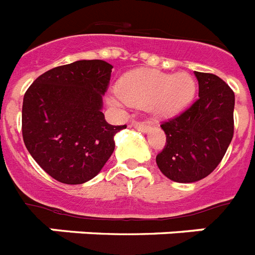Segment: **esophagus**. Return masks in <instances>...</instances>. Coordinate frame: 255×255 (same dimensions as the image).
Instances as JSON below:
<instances>
[{
	"instance_id": "esophagus-1",
	"label": "esophagus",
	"mask_w": 255,
	"mask_h": 255,
	"mask_svg": "<svg viewBox=\"0 0 255 255\" xmlns=\"http://www.w3.org/2000/svg\"><path fill=\"white\" fill-rule=\"evenodd\" d=\"M131 126H133L134 129L140 130V131H143V133H146V131H148V130H150V125H147V124H143V122H133V124H131Z\"/></svg>"
}]
</instances>
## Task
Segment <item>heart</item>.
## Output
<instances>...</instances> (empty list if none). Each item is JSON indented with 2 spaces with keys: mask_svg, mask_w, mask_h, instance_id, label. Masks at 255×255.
<instances>
[{
  "mask_svg": "<svg viewBox=\"0 0 255 255\" xmlns=\"http://www.w3.org/2000/svg\"><path fill=\"white\" fill-rule=\"evenodd\" d=\"M196 92V83L187 72L175 75L155 70H137L126 73L117 84V93L131 107L150 108L158 117H172L182 112ZM120 105L117 99H109Z\"/></svg>",
  "mask_w": 255,
  "mask_h": 255,
  "instance_id": "1",
  "label": "heart"
}]
</instances>
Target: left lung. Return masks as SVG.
<instances>
[{"label":"left lung","mask_w":255,"mask_h":255,"mask_svg":"<svg viewBox=\"0 0 255 255\" xmlns=\"http://www.w3.org/2000/svg\"><path fill=\"white\" fill-rule=\"evenodd\" d=\"M199 99L182 115L162 122L166 146L156 155L162 174L193 183L219 166L234 133V92L213 73L195 72Z\"/></svg>","instance_id":"8db88e82"}]
</instances>
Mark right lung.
<instances>
[{"instance_id":"right-lung-1","label":"right lung","mask_w":255,"mask_h":255,"mask_svg":"<svg viewBox=\"0 0 255 255\" xmlns=\"http://www.w3.org/2000/svg\"><path fill=\"white\" fill-rule=\"evenodd\" d=\"M112 68L104 60H77L44 72L24 93V146L58 182L95 178L115 151L116 133L126 128L108 124L101 112Z\"/></svg>"}]
</instances>
